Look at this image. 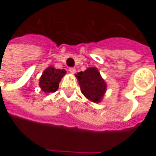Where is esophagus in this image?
Segmentation results:
<instances>
[{
	"instance_id": "34e87169",
	"label": "esophagus",
	"mask_w": 156,
	"mask_h": 156,
	"mask_svg": "<svg viewBox=\"0 0 156 156\" xmlns=\"http://www.w3.org/2000/svg\"><path fill=\"white\" fill-rule=\"evenodd\" d=\"M69 71L72 74H74L76 73V69L73 68V67H70V68H69Z\"/></svg>"
}]
</instances>
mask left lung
Instances as JSON below:
<instances>
[{"label":"left lung","instance_id":"8db88e82","mask_svg":"<svg viewBox=\"0 0 156 156\" xmlns=\"http://www.w3.org/2000/svg\"><path fill=\"white\" fill-rule=\"evenodd\" d=\"M76 76L83 94L93 102H99L105 92L106 83L97 69L89 68L84 72L78 73Z\"/></svg>","mask_w":156,"mask_h":156}]
</instances>
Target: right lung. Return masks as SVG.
<instances>
[{"label": "right lung", "instance_id": "1", "mask_svg": "<svg viewBox=\"0 0 156 156\" xmlns=\"http://www.w3.org/2000/svg\"><path fill=\"white\" fill-rule=\"evenodd\" d=\"M66 74L64 69H56L52 66L47 68L41 76L39 84L41 90L45 93L55 92L58 89L59 82Z\"/></svg>", "mask_w": 156, "mask_h": 156}]
</instances>
